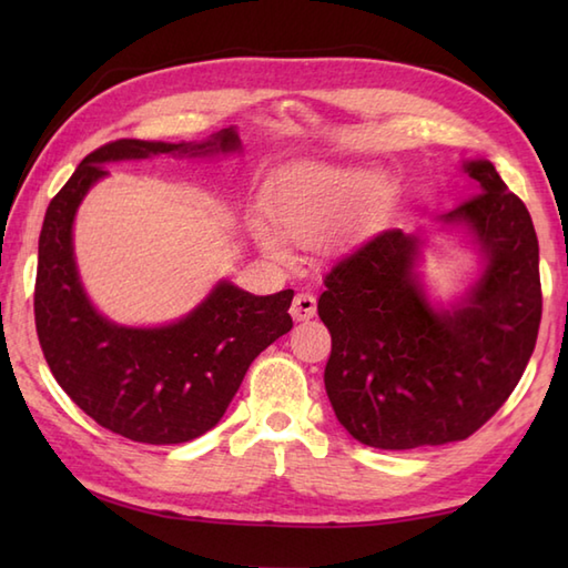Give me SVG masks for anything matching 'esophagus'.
Wrapping results in <instances>:
<instances>
[{
  "instance_id": "1",
  "label": "esophagus",
  "mask_w": 568,
  "mask_h": 568,
  "mask_svg": "<svg viewBox=\"0 0 568 568\" xmlns=\"http://www.w3.org/2000/svg\"><path fill=\"white\" fill-rule=\"evenodd\" d=\"M315 312H317V300H315V295H310V293H297V295H295L293 305H291L293 320L305 322V320H310V317H315Z\"/></svg>"
}]
</instances>
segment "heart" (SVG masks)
Returning <instances> with one entry per match:
<instances>
[{
    "label": "heart",
    "instance_id": "obj_1",
    "mask_svg": "<svg viewBox=\"0 0 568 568\" xmlns=\"http://www.w3.org/2000/svg\"><path fill=\"white\" fill-rule=\"evenodd\" d=\"M381 185V175L354 165L305 163L287 168L275 178L265 197L277 232L293 241H315L329 229L334 232L352 222V212ZM253 236L258 246L275 258H283V241L273 229L256 222Z\"/></svg>",
    "mask_w": 568,
    "mask_h": 568
}]
</instances>
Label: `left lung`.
Masks as SVG:
<instances>
[{
  "label": "left lung",
  "mask_w": 568,
  "mask_h": 568,
  "mask_svg": "<svg viewBox=\"0 0 568 568\" xmlns=\"http://www.w3.org/2000/svg\"><path fill=\"white\" fill-rule=\"evenodd\" d=\"M476 195L437 216L462 232L480 271L434 305L419 263L427 239L388 229L332 265L317 312L332 334L324 388L336 419L376 449L466 439L498 413L535 352L539 244L525 202L486 159L464 161Z\"/></svg>",
  "instance_id": "1"
}]
</instances>
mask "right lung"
I'll return each mask as SVG.
<instances>
[{
	"instance_id": "obj_1",
	"label": "right lung",
	"mask_w": 568,
	"mask_h": 568,
	"mask_svg": "<svg viewBox=\"0 0 568 568\" xmlns=\"http://www.w3.org/2000/svg\"><path fill=\"white\" fill-rule=\"evenodd\" d=\"M241 153L234 126L204 141L119 139L92 151L45 210L36 273V332L58 385L84 415L131 442L183 444L226 413L251 361L293 329V291L251 295L220 281L185 317L161 327L106 320L84 293L72 224L106 163L153 155L212 159Z\"/></svg>"
}]
</instances>
